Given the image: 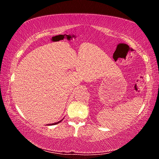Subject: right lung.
<instances>
[{
    "mask_svg": "<svg viewBox=\"0 0 159 159\" xmlns=\"http://www.w3.org/2000/svg\"><path fill=\"white\" fill-rule=\"evenodd\" d=\"M63 119H64V118H63ZM63 119H61V120H60V121H58V122H57V123H51V124H48V125H56V124H58V123H60V122L61 121V120H62Z\"/></svg>",
    "mask_w": 159,
    "mask_h": 159,
    "instance_id": "right-lung-1",
    "label": "right lung"
}]
</instances>
